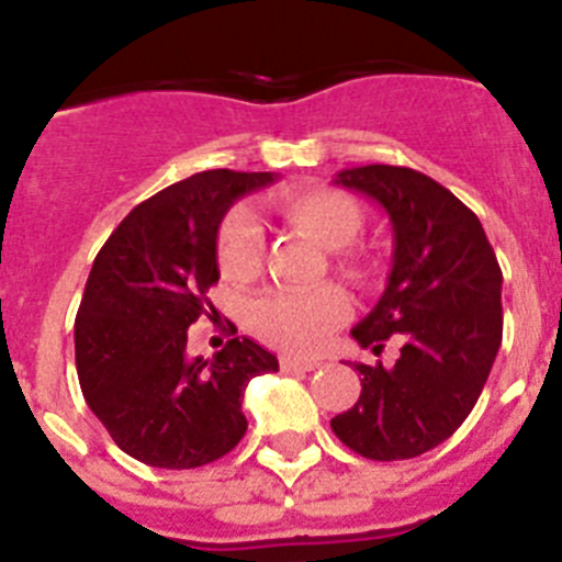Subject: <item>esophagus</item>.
Returning <instances> with one entry per match:
<instances>
[{
	"label": "esophagus",
	"instance_id": "esophagus-1",
	"mask_svg": "<svg viewBox=\"0 0 562 562\" xmlns=\"http://www.w3.org/2000/svg\"><path fill=\"white\" fill-rule=\"evenodd\" d=\"M281 369L284 371H315L321 369V362L317 360H304V357H281Z\"/></svg>",
	"mask_w": 562,
	"mask_h": 562
}]
</instances>
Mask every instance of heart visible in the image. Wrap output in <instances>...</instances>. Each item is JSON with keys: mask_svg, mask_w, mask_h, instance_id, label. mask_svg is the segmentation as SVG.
<instances>
[{"mask_svg": "<svg viewBox=\"0 0 562 562\" xmlns=\"http://www.w3.org/2000/svg\"><path fill=\"white\" fill-rule=\"evenodd\" d=\"M278 211L295 231L315 238L329 252L349 250L360 238L366 216L355 196L337 188H306L281 196ZM265 227L247 205H236L216 233V261L227 281L247 284L265 267ZM340 272L351 281H366L369 265L360 256L340 252ZM351 304L346 292L335 284L315 290H272L258 295L247 310V324L258 337L276 349L310 355L326 342V337L349 317Z\"/></svg>", "mask_w": 562, "mask_h": 562, "instance_id": "1", "label": "heart"}]
</instances>
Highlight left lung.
<instances>
[{
  "label": "left lung",
  "mask_w": 562,
  "mask_h": 562,
  "mask_svg": "<svg viewBox=\"0 0 562 562\" xmlns=\"http://www.w3.org/2000/svg\"><path fill=\"white\" fill-rule=\"evenodd\" d=\"M335 186L371 196L394 231L389 284L351 337L374 355L389 337L402 349L391 369L355 362L360 400L331 430L366 459H414L450 439L484 391L504 331V276L479 216L425 173L360 166Z\"/></svg>",
  "instance_id": "left-lung-1"
}]
</instances>
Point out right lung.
I'll use <instances>...</instances> for the list:
<instances>
[{
  "instance_id": "add662e5",
  "label": "right lung",
  "mask_w": 562,
  "mask_h": 562,
  "mask_svg": "<svg viewBox=\"0 0 562 562\" xmlns=\"http://www.w3.org/2000/svg\"><path fill=\"white\" fill-rule=\"evenodd\" d=\"M276 182L270 171L193 173L140 202L114 227L87 278L76 317L83 400L114 445L162 470L211 464L247 430V382L278 371L250 337L188 355V326L220 281L216 233L233 202Z\"/></svg>"
}]
</instances>
